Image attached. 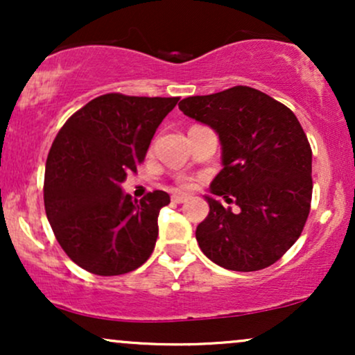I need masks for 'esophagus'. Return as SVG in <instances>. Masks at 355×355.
<instances>
[{
  "mask_svg": "<svg viewBox=\"0 0 355 355\" xmlns=\"http://www.w3.org/2000/svg\"><path fill=\"white\" fill-rule=\"evenodd\" d=\"M187 200H189V195L187 193H173L172 195V202H175V203H183Z\"/></svg>",
  "mask_w": 355,
  "mask_h": 355,
  "instance_id": "esophagus-1",
  "label": "esophagus"
}]
</instances>
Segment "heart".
I'll return each mask as SVG.
<instances>
[{
    "label": "heart",
    "instance_id": "1",
    "mask_svg": "<svg viewBox=\"0 0 355 355\" xmlns=\"http://www.w3.org/2000/svg\"><path fill=\"white\" fill-rule=\"evenodd\" d=\"M180 183H182V187H191V180H190V178H182Z\"/></svg>",
    "mask_w": 355,
    "mask_h": 355
}]
</instances>
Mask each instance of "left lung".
Here are the masks:
<instances>
[{
	"label": "left lung",
	"instance_id": "8db88e82",
	"mask_svg": "<svg viewBox=\"0 0 355 355\" xmlns=\"http://www.w3.org/2000/svg\"><path fill=\"white\" fill-rule=\"evenodd\" d=\"M218 135L222 170L210 193L235 201L234 214L205 195L210 211L195 237L211 262L237 272L266 268L302 234L312 198V150L285 105L250 87L178 103Z\"/></svg>",
	"mask_w": 355,
	"mask_h": 355
}]
</instances>
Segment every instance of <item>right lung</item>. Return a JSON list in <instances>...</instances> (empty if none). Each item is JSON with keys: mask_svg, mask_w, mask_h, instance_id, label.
<instances>
[{"mask_svg": "<svg viewBox=\"0 0 355 355\" xmlns=\"http://www.w3.org/2000/svg\"><path fill=\"white\" fill-rule=\"evenodd\" d=\"M178 98L108 93L63 125L44 170V210L58 243L76 266L96 275L135 270L152 255L158 214L170 195L133 200L121 183L137 172L150 141Z\"/></svg>", "mask_w": 355, "mask_h": 355, "instance_id": "right-lung-1", "label": "right lung"}]
</instances>
